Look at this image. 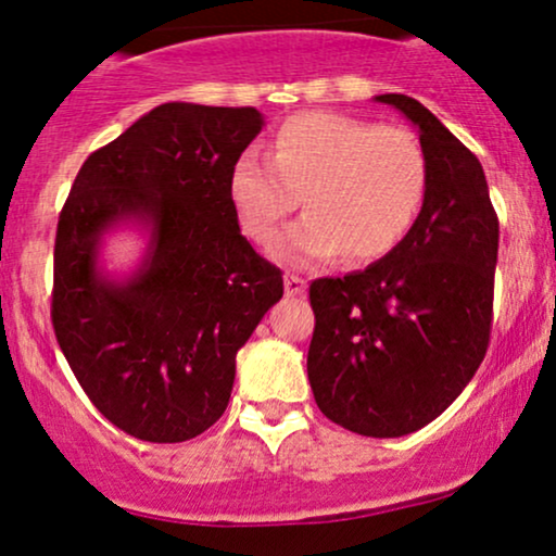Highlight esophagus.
I'll list each match as a JSON object with an SVG mask.
<instances>
[{"label":"esophagus","instance_id":"1","mask_svg":"<svg viewBox=\"0 0 556 556\" xmlns=\"http://www.w3.org/2000/svg\"><path fill=\"white\" fill-rule=\"evenodd\" d=\"M285 292L290 298L303 295V292H305V279L298 277V274H285Z\"/></svg>","mask_w":556,"mask_h":556}]
</instances>
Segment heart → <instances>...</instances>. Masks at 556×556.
Here are the masks:
<instances>
[{"label":"heart","mask_w":556,"mask_h":556,"mask_svg":"<svg viewBox=\"0 0 556 556\" xmlns=\"http://www.w3.org/2000/svg\"><path fill=\"white\" fill-rule=\"evenodd\" d=\"M269 159L245 151L229 169V203L242 232L264 245L300 195L308 214L274 240L287 264H311L344 251L355 264L376 261L405 240L429 190V164L400 127L334 112L285 119Z\"/></svg>","instance_id":"b5f03b06"}]
</instances>
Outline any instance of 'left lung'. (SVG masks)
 <instances>
[{"label": "left lung", "instance_id": "1", "mask_svg": "<svg viewBox=\"0 0 556 556\" xmlns=\"http://www.w3.org/2000/svg\"><path fill=\"white\" fill-rule=\"evenodd\" d=\"M376 101L418 127L429 190L392 253L311 282L308 379L329 420L392 439L442 416L486 355L500 219L473 151L410 96Z\"/></svg>", "mask_w": 556, "mask_h": 556}]
</instances>
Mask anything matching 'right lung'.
<instances>
[{
	"label": "right lung",
	"mask_w": 556,
	"mask_h": 556,
	"mask_svg": "<svg viewBox=\"0 0 556 556\" xmlns=\"http://www.w3.org/2000/svg\"><path fill=\"white\" fill-rule=\"evenodd\" d=\"M261 127L253 106L169 101L93 151L62 206L56 342L96 410L143 442H188L222 418L235 355L285 292L229 203V169ZM123 220L152 240L117 283L98 269V245Z\"/></svg>",
	"instance_id": "1"
}]
</instances>
